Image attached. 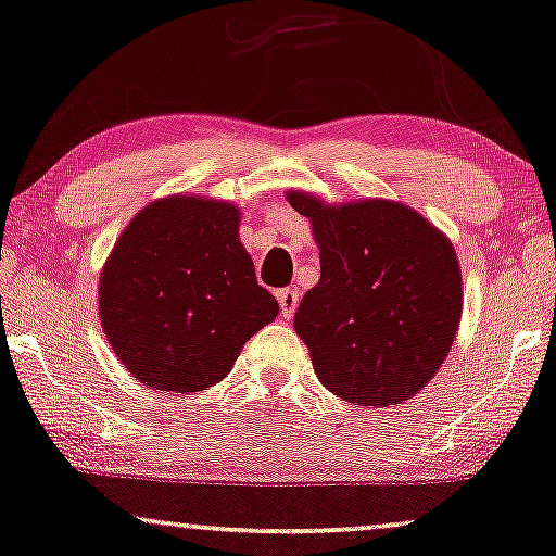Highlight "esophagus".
<instances>
[{
	"label": "esophagus",
	"mask_w": 556,
	"mask_h": 556,
	"mask_svg": "<svg viewBox=\"0 0 556 556\" xmlns=\"http://www.w3.org/2000/svg\"><path fill=\"white\" fill-rule=\"evenodd\" d=\"M277 302H279V313H282L285 318H292L294 311H298L300 290H294V287H287V290H279V292H277Z\"/></svg>",
	"instance_id": "esophagus-1"
}]
</instances>
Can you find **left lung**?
<instances>
[{
    "label": "left lung",
    "mask_w": 556,
    "mask_h": 556,
    "mask_svg": "<svg viewBox=\"0 0 556 556\" xmlns=\"http://www.w3.org/2000/svg\"><path fill=\"white\" fill-rule=\"evenodd\" d=\"M320 249V282L294 330L323 388L356 405H397L444 364L462 318V271L439 228L403 202L326 205L292 189Z\"/></svg>",
    "instance_id": "left-lung-1"
}]
</instances>
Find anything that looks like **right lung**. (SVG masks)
Wrapping results in <instances>:
<instances>
[{
	"label": "right lung",
	"mask_w": 556,
	"mask_h": 556,
	"mask_svg": "<svg viewBox=\"0 0 556 556\" xmlns=\"http://www.w3.org/2000/svg\"><path fill=\"white\" fill-rule=\"evenodd\" d=\"M238 223L230 202L172 194L117 238L100 274V320L123 367L151 390L213 388L277 318Z\"/></svg>",
	"instance_id": "add662e5"
}]
</instances>
